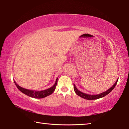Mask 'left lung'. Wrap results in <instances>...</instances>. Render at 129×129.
Wrapping results in <instances>:
<instances>
[{"label": "left lung", "mask_w": 129, "mask_h": 129, "mask_svg": "<svg viewBox=\"0 0 129 129\" xmlns=\"http://www.w3.org/2000/svg\"><path fill=\"white\" fill-rule=\"evenodd\" d=\"M117 81H118V80L116 81V82H115V83L114 84V85L111 87L110 89H109L108 90H106V91H105V92H103L101 94H97V95H90V94H88L82 93V92H81V91H80V90H78V89L76 88L75 85H73V88H74V90H75V93H76V94L79 95L80 97L83 98V99L88 100H96V99H100V98L104 97L105 95H106L107 94H108L109 93H110L111 91L113 90V89L115 88V86H116Z\"/></svg>", "instance_id": "obj_1"}]
</instances>
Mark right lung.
Here are the masks:
<instances>
[{
    "instance_id": "obj_1",
    "label": "right lung",
    "mask_w": 129,
    "mask_h": 129,
    "mask_svg": "<svg viewBox=\"0 0 129 129\" xmlns=\"http://www.w3.org/2000/svg\"><path fill=\"white\" fill-rule=\"evenodd\" d=\"M57 79L58 78H57L55 82V84H54V85L48 89L42 91H34L32 90H28V89H26L23 88H21L20 86H19L15 81H14L15 85L17 86V89H19V90L21 92L25 94L28 96H29L30 97H33L35 99H42V98H44L47 97L48 95H49L50 94L53 92L56 89V86L57 85Z\"/></svg>"
}]
</instances>
